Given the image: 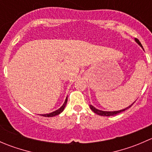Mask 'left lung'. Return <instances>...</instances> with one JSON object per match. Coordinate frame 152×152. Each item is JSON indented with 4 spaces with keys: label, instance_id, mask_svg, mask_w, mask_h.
Here are the masks:
<instances>
[{
    "label": "left lung",
    "instance_id": "8db88e82",
    "mask_svg": "<svg viewBox=\"0 0 152 152\" xmlns=\"http://www.w3.org/2000/svg\"><path fill=\"white\" fill-rule=\"evenodd\" d=\"M135 41L137 42V43L139 44V45H140V46L142 48L141 43H140V42L138 40V39H137V38H135ZM132 104L130 105L129 107H126V108L124 109V110H118V111H113V112H107V111H102V110H98V109L95 108V107H93V106H92V105H90V109L92 110V111H93L95 113H96V114H98L99 115H101V116H112V115H115L118 114V113H121V112H123V111H125L126 110H127L128 108L131 107L132 106Z\"/></svg>",
    "mask_w": 152,
    "mask_h": 152
}]
</instances>
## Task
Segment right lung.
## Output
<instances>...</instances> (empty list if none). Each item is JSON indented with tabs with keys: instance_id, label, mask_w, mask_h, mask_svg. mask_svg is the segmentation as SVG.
I'll list each match as a JSON object with an SVG mask.
<instances>
[{
	"instance_id": "right-lung-1",
	"label": "right lung",
	"mask_w": 152,
	"mask_h": 152,
	"mask_svg": "<svg viewBox=\"0 0 152 152\" xmlns=\"http://www.w3.org/2000/svg\"><path fill=\"white\" fill-rule=\"evenodd\" d=\"M67 98H66V99H65V103L63 104V105H62V107H61L59 109V110H56V111L53 112V113H49V114L41 115H42V116H44V117H53V116L57 115L60 114V113H62V111H63V110H64V109H65V105H66V104H67Z\"/></svg>"
}]
</instances>
